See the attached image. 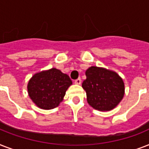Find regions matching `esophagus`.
<instances>
[{
    "mask_svg": "<svg viewBox=\"0 0 149 149\" xmlns=\"http://www.w3.org/2000/svg\"><path fill=\"white\" fill-rule=\"evenodd\" d=\"M74 84L79 85V84H81V79H80V78H78L77 79H76V80L74 81Z\"/></svg>",
    "mask_w": 149,
    "mask_h": 149,
    "instance_id": "34e87169",
    "label": "esophagus"
}]
</instances>
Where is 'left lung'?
<instances>
[{
    "label": "left lung",
    "instance_id": "1",
    "mask_svg": "<svg viewBox=\"0 0 149 149\" xmlns=\"http://www.w3.org/2000/svg\"><path fill=\"white\" fill-rule=\"evenodd\" d=\"M82 86L88 104L100 111L113 109L125 95V84L117 72L104 68L91 66L86 71Z\"/></svg>",
    "mask_w": 149,
    "mask_h": 149
}]
</instances>
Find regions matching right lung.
<instances>
[{"mask_svg":"<svg viewBox=\"0 0 149 149\" xmlns=\"http://www.w3.org/2000/svg\"><path fill=\"white\" fill-rule=\"evenodd\" d=\"M72 80L67 74L56 68L33 75L28 84V93L39 108L51 110L63 101Z\"/></svg>","mask_w":149,"mask_h":149,"instance_id":"obj_1","label":"right lung"}]
</instances>
